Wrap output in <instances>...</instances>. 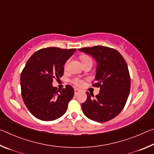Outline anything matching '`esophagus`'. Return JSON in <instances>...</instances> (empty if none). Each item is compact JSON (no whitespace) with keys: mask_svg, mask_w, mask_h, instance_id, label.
<instances>
[{"mask_svg":"<svg viewBox=\"0 0 154 154\" xmlns=\"http://www.w3.org/2000/svg\"><path fill=\"white\" fill-rule=\"evenodd\" d=\"M80 91L79 90V89H77V88H75V89H74V94H75V95H79V94L80 93Z\"/></svg>","mask_w":154,"mask_h":154,"instance_id":"obj_1","label":"esophagus"}]
</instances>
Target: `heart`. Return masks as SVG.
I'll use <instances>...</instances> for the list:
<instances>
[{
	"label": "heart",
	"mask_w": 154,
	"mask_h": 154,
	"mask_svg": "<svg viewBox=\"0 0 154 154\" xmlns=\"http://www.w3.org/2000/svg\"><path fill=\"white\" fill-rule=\"evenodd\" d=\"M80 59H81L82 63L83 62H86V61H92V59H91V57H89L86 55H80ZM68 62H69V61L67 60L66 62V63H65V65H64L65 69L67 68V65H68ZM72 82L74 85L76 86V87H81V86H82L84 81H83V80L80 79H79V78H74V79H73L72 80Z\"/></svg>",
	"instance_id": "heart-1"
}]
</instances>
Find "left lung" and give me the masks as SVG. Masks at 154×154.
<instances>
[{
  "instance_id": "8db88e82",
  "label": "left lung",
  "mask_w": 154,
  "mask_h": 154,
  "mask_svg": "<svg viewBox=\"0 0 154 154\" xmlns=\"http://www.w3.org/2000/svg\"><path fill=\"white\" fill-rule=\"evenodd\" d=\"M79 50L89 54L97 61L95 82L92 85L100 88L99 93L94 99L93 95L87 92V100L82 103V112L91 120L107 122L120 114L128 99L131 77L127 64L114 48L95 46Z\"/></svg>"
}]
</instances>
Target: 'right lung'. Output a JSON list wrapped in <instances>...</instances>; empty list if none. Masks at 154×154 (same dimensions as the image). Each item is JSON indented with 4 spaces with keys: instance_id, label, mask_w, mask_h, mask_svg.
Listing matches in <instances>:
<instances>
[{
    "instance_id": "obj_1",
    "label": "right lung",
    "mask_w": 154,
    "mask_h": 154,
    "mask_svg": "<svg viewBox=\"0 0 154 154\" xmlns=\"http://www.w3.org/2000/svg\"><path fill=\"white\" fill-rule=\"evenodd\" d=\"M75 48L57 47L41 48L27 61L21 72V97L27 108L41 120H55L66 113L74 95L71 86L59 90L53 87L54 79L63 75V66Z\"/></svg>"
}]
</instances>
